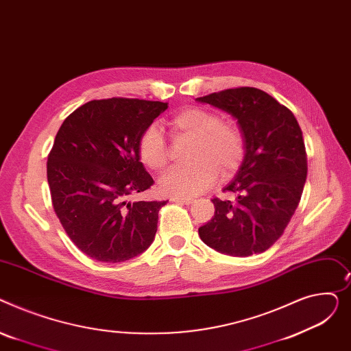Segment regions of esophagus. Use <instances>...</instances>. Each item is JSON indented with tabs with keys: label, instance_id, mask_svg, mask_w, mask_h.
I'll return each mask as SVG.
<instances>
[{
	"label": "esophagus",
	"instance_id": "34e87169",
	"mask_svg": "<svg viewBox=\"0 0 351 351\" xmlns=\"http://www.w3.org/2000/svg\"><path fill=\"white\" fill-rule=\"evenodd\" d=\"M173 202H181V204H191L194 201V198H182V197H173L171 198Z\"/></svg>",
	"mask_w": 351,
	"mask_h": 351
}]
</instances>
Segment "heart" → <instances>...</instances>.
Instances as JSON below:
<instances>
[{
    "mask_svg": "<svg viewBox=\"0 0 351 351\" xmlns=\"http://www.w3.org/2000/svg\"><path fill=\"white\" fill-rule=\"evenodd\" d=\"M176 138H193L187 166L170 170L160 180V190L167 195L190 198L210 189L217 180L231 177L241 167L246 144L242 130L231 120L202 106L184 108L169 120ZM138 156L153 171L161 173L170 161L169 144L157 126H150L138 140Z\"/></svg>",
    "mask_w": 351,
    "mask_h": 351,
    "instance_id": "b5f03b06",
    "label": "heart"
}]
</instances>
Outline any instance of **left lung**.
Wrapping results in <instances>:
<instances>
[{
    "label": "left lung",
    "instance_id": "1",
    "mask_svg": "<svg viewBox=\"0 0 351 351\" xmlns=\"http://www.w3.org/2000/svg\"><path fill=\"white\" fill-rule=\"evenodd\" d=\"M232 114L246 152L235 180L223 191L235 201L214 198L215 214L198 234L213 250L231 256L265 252L293 217L307 176L302 130L286 106L256 88H234L197 97Z\"/></svg>",
    "mask_w": 351,
    "mask_h": 351
}]
</instances>
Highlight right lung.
Wrapping results in <instances>:
<instances>
[{
  "instance_id": "1",
  "label": "right lung",
  "mask_w": 351,
  "mask_h": 351,
  "mask_svg": "<svg viewBox=\"0 0 351 351\" xmlns=\"http://www.w3.org/2000/svg\"><path fill=\"white\" fill-rule=\"evenodd\" d=\"M167 103L110 97L72 112L56 133L47 176L53 211L77 248L100 262H125L146 251L167 201H136L154 184L138 140Z\"/></svg>"
}]
</instances>
